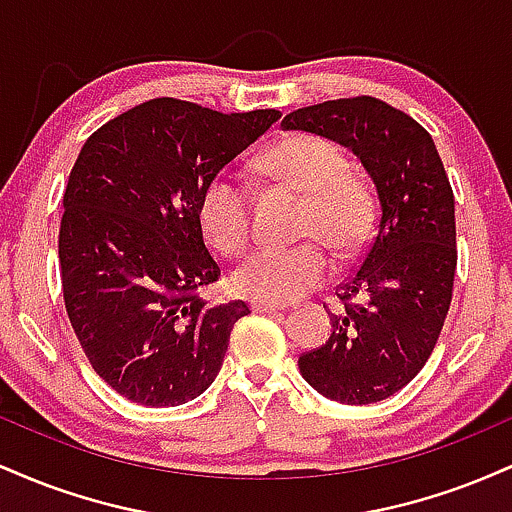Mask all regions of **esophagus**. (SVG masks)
Here are the masks:
<instances>
[{"label": "esophagus", "mask_w": 512, "mask_h": 512, "mask_svg": "<svg viewBox=\"0 0 512 512\" xmlns=\"http://www.w3.org/2000/svg\"><path fill=\"white\" fill-rule=\"evenodd\" d=\"M250 308L255 310V313H279V310H284L286 305H281V303H262V301H252Z\"/></svg>", "instance_id": "34e87169"}]
</instances>
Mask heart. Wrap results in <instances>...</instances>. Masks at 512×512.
I'll list each match as a JSON object with an SVG mask.
<instances>
[{
	"label": "heart",
	"instance_id": "1",
	"mask_svg": "<svg viewBox=\"0 0 512 512\" xmlns=\"http://www.w3.org/2000/svg\"><path fill=\"white\" fill-rule=\"evenodd\" d=\"M269 178L303 192L301 233L325 240L339 255H351L366 243L375 223L370 185L349 170V158L330 139L291 134L260 156ZM197 219L211 248L238 255L252 238L250 190L233 170H219L204 182ZM332 272V260L317 240L298 245H264L245 257L231 274L238 296L262 303H291L303 298Z\"/></svg>",
	"mask_w": 512,
	"mask_h": 512
}]
</instances>
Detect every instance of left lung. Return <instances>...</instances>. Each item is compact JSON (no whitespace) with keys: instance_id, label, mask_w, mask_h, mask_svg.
Segmentation results:
<instances>
[{"instance_id":"1","label":"left lung","mask_w":512,"mask_h":512,"mask_svg":"<svg viewBox=\"0 0 512 512\" xmlns=\"http://www.w3.org/2000/svg\"><path fill=\"white\" fill-rule=\"evenodd\" d=\"M281 127L349 146L373 178V238L337 286L344 310L330 317V339L301 354L298 368L334 402H380L426 366L448 315L457 267L450 180L431 134L380 98L308 105Z\"/></svg>"}]
</instances>
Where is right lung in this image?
Here are the masks:
<instances>
[{
    "label": "right lung",
    "mask_w": 512,
    "mask_h": 512,
    "mask_svg": "<svg viewBox=\"0 0 512 512\" xmlns=\"http://www.w3.org/2000/svg\"><path fill=\"white\" fill-rule=\"evenodd\" d=\"M279 110L219 113L154 98L86 139L64 190V308L91 368L144 407H178L219 375L243 301L207 308L221 267L204 245V182Z\"/></svg>",
    "instance_id": "1"
}]
</instances>
